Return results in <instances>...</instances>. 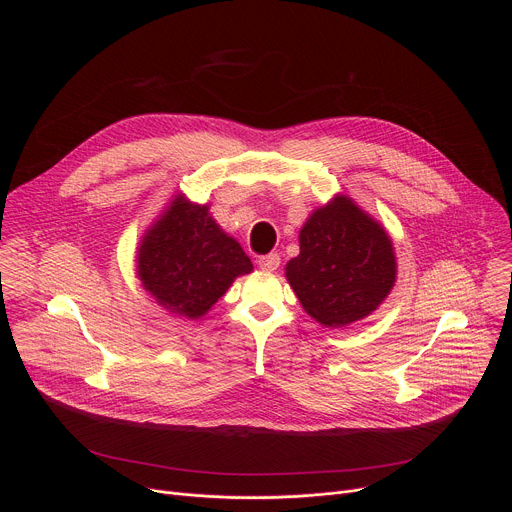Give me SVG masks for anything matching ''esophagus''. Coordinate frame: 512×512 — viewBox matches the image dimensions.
<instances>
[{"instance_id":"obj_1","label":"esophagus","mask_w":512,"mask_h":512,"mask_svg":"<svg viewBox=\"0 0 512 512\" xmlns=\"http://www.w3.org/2000/svg\"><path fill=\"white\" fill-rule=\"evenodd\" d=\"M279 255L277 253H269V255H263V257H259V267L263 269V271H275L277 267H279Z\"/></svg>"}]
</instances>
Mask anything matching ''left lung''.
<instances>
[{
  "label": "left lung",
  "instance_id": "obj_1",
  "mask_svg": "<svg viewBox=\"0 0 512 512\" xmlns=\"http://www.w3.org/2000/svg\"><path fill=\"white\" fill-rule=\"evenodd\" d=\"M302 308L324 328L373 314L397 281V257L385 227L350 196L334 194L300 229V255L285 265Z\"/></svg>",
  "mask_w": 512,
  "mask_h": 512
}]
</instances>
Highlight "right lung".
Segmentation results:
<instances>
[{"instance_id": "add662e5", "label": "right lung", "mask_w": 512, "mask_h": 512, "mask_svg": "<svg viewBox=\"0 0 512 512\" xmlns=\"http://www.w3.org/2000/svg\"><path fill=\"white\" fill-rule=\"evenodd\" d=\"M182 192L143 233L135 269L141 287L170 314L198 320L221 300L233 281L253 271L237 239Z\"/></svg>"}]
</instances>
